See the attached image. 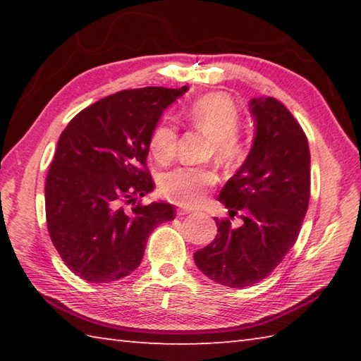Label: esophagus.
Returning <instances> with one entry per match:
<instances>
[{
    "label": "esophagus",
    "mask_w": 361,
    "mask_h": 361,
    "mask_svg": "<svg viewBox=\"0 0 361 361\" xmlns=\"http://www.w3.org/2000/svg\"><path fill=\"white\" fill-rule=\"evenodd\" d=\"M176 213H178V215H191L192 210L191 209H178L176 210Z\"/></svg>",
    "instance_id": "1"
}]
</instances>
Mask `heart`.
Wrapping results in <instances>:
<instances>
[{
	"label": "heart",
	"mask_w": 361,
	"mask_h": 361,
	"mask_svg": "<svg viewBox=\"0 0 361 361\" xmlns=\"http://www.w3.org/2000/svg\"><path fill=\"white\" fill-rule=\"evenodd\" d=\"M185 119L195 129L209 133L210 152L219 161L234 162L242 156L243 146L237 127L240 114L235 103L226 94H207L186 108ZM178 132L170 122L157 124L149 137V151L159 162H169L175 156ZM216 170L209 166H181L161 176V191L175 204L194 207L205 199L216 185Z\"/></svg>",
	"instance_id": "b5f03b06"
}]
</instances>
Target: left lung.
<instances>
[{
	"label": "left lung",
	"instance_id": "8db88e82",
	"mask_svg": "<svg viewBox=\"0 0 361 361\" xmlns=\"http://www.w3.org/2000/svg\"><path fill=\"white\" fill-rule=\"evenodd\" d=\"M250 111L256 124L252 151L218 197L231 219L242 212L244 223L232 228L229 218H215V240L194 253L200 272L231 288L258 283L282 262L310 197L309 143L295 116L274 97L252 99Z\"/></svg>",
	"mask_w": 361,
	"mask_h": 361
}]
</instances>
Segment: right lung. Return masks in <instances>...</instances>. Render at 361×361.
Listing matches in <instances>:
<instances>
[{
  "label": "right lung",
  "mask_w": 361,
  "mask_h": 361,
  "mask_svg": "<svg viewBox=\"0 0 361 361\" xmlns=\"http://www.w3.org/2000/svg\"><path fill=\"white\" fill-rule=\"evenodd\" d=\"M186 90H121L78 113L60 135L46 176V219L54 247L78 277H127L151 232L175 218L173 205L137 199L154 189L146 166L151 133Z\"/></svg>",
  "instance_id": "obj_1"
}]
</instances>
